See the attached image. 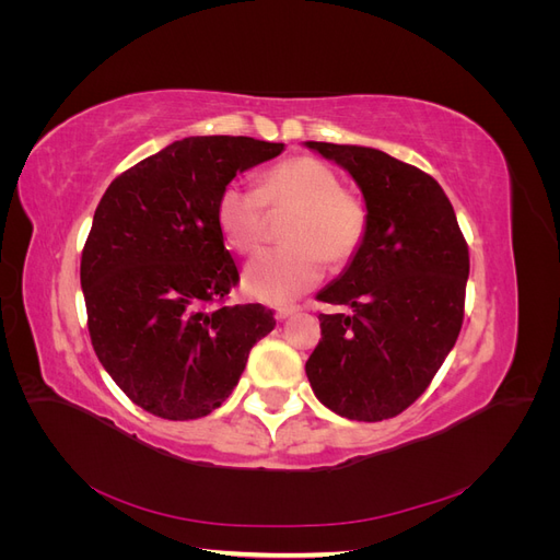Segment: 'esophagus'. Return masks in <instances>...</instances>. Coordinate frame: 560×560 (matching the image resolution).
Listing matches in <instances>:
<instances>
[{"mask_svg":"<svg viewBox=\"0 0 560 560\" xmlns=\"http://www.w3.org/2000/svg\"><path fill=\"white\" fill-rule=\"evenodd\" d=\"M301 311V306H280L278 308V319H287V317H292V315H296Z\"/></svg>","mask_w":560,"mask_h":560,"instance_id":"obj_1","label":"esophagus"}]
</instances>
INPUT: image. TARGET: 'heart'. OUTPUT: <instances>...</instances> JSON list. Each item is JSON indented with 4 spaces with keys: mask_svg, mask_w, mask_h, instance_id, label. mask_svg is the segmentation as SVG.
<instances>
[{
    "mask_svg": "<svg viewBox=\"0 0 560 560\" xmlns=\"http://www.w3.org/2000/svg\"><path fill=\"white\" fill-rule=\"evenodd\" d=\"M264 206L292 210L282 233L290 245L259 254L245 268L247 294L268 303H284L308 292L325 273V261L348 264L369 229L366 202L341 189L331 167L313 156H294L268 167L257 189L231 182L219 191L214 222L233 252L259 249L266 226Z\"/></svg>",
    "mask_w": 560,
    "mask_h": 560,
    "instance_id": "1",
    "label": "heart"
}]
</instances>
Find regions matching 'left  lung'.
<instances>
[{"label":"left lung","mask_w":560,"mask_h":560,"mask_svg":"<svg viewBox=\"0 0 560 560\" xmlns=\"http://www.w3.org/2000/svg\"><path fill=\"white\" fill-rule=\"evenodd\" d=\"M306 147L352 175L369 210L362 247L317 294L352 313H319L306 374L338 416L395 418L425 393L460 334L467 243L444 189L416 165L371 147Z\"/></svg>","instance_id":"obj_1"}]
</instances>
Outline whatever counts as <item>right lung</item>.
Wrapping results in <instances>:
<instances>
[{
	"mask_svg": "<svg viewBox=\"0 0 560 560\" xmlns=\"http://www.w3.org/2000/svg\"><path fill=\"white\" fill-rule=\"evenodd\" d=\"M282 149L231 135L184 138L118 175L100 200L81 254L91 343L144 411L212 413L238 385L252 346L273 331L261 303L224 306L241 276L214 206L235 175Z\"/></svg>",
	"mask_w": 560,
	"mask_h": 560,
	"instance_id": "add662e5",
	"label": "right lung"
}]
</instances>
